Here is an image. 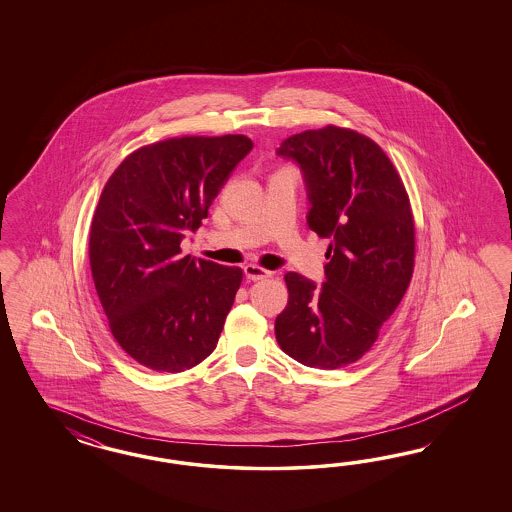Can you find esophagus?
I'll return each instance as SVG.
<instances>
[{
	"instance_id": "esophagus-1",
	"label": "esophagus",
	"mask_w": 512,
	"mask_h": 512,
	"mask_svg": "<svg viewBox=\"0 0 512 512\" xmlns=\"http://www.w3.org/2000/svg\"><path fill=\"white\" fill-rule=\"evenodd\" d=\"M244 274H246V278L251 279V281H259V279L268 278V276H270L268 270H264V268L257 266V264L244 266Z\"/></svg>"
}]
</instances>
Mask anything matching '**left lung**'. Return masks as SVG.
Here are the masks:
<instances>
[{
	"instance_id": "obj_1",
	"label": "left lung",
	"mask_w": 512,
	"mask_h": 512,
	"mask_svg": "<svg viewBox=\"0 0 512 512\" xmlns=\"http://www.w3.org/2000/svg\"><path fill=\"white\" fill-rule=\"evenodd\" d=\"M311 202L308 225L326 249V281L289 272L276 340L296 362L338 370L364 357L413 278L415 221L402 178L370 137L326 125L283 140Z\"/></svg>"
}]
</instances>
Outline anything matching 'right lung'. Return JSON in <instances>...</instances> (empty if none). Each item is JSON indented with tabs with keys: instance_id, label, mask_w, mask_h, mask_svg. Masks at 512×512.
Returning <instances> with one entry per match:
<instances>
[{
	"instance_id": "right-lung-1",
	"label": "right lung",
	"mask_w": 512,
	"mask_h": 512,
	"mask_svg": "<svg viewBox=\"0 0 512 512\" xmlns=\"http://www.w3.org/2000/svg\"><path fill=\"white\" fill-rule=\"evenodd\" d=\"M246 135L174 137L142 146L112 172L93 212L90 266L114 340L154 372L210 357L242 268L182 255L234 167Z\"/></svg>"
}]
</instances>
